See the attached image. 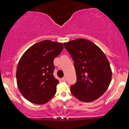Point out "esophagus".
I'll return each instance as SVG.
<instances>
[{
    "label": "esophagus",
    "instance_id": "1",
    "mask_svg": "<svg viewBox=\"0 0 129 129\" xmlns=\"http://www.w3.org/2000/svg\"><path fill=\"white\" fill-rule=\"evenodd\" d=\"M61 80H62V81H66V78H65V77H63V78H62Z\"/></svg>",
    "mask_w": 129,
    "mask_h": 129
}]
</instances>
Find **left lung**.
Segmentation results:
<instances>
[{
	"mask_svg": "<svg viewBox=\"0 0 129 129\" xmlns=\"http://www.w3.org/2000/svg\"><path fill=\"white\" fill-rule=\"evenodd\" d=\"M74 60L76 82L70 87L72 94L82 102H91L104 93L112 79L107 57L96 45L84 39L64 43Z\"/></svg>",
	"mask_w": 129,
	"mask_h": 129,
	"instance_id": "1",
	"label": "left lung"
}]
</instances>
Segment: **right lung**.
<instances>
[{"label": "right lung", "mask_w": 129, "mask_h": 129, "mask_svg": "<svg viewBox=\"0 0 129 129\" xmlns=\"http://www.w3.org/2000/svg\"><path fill=\"white\" fill-rule=\"evenodd\" d=\"M63 48L62 43L49 40L34 44L19 60L16 79L25 98L36 104H44L54 96L59 83L53 75V60Z\"/></svg>", "instance_id": "right-lung-1"}]
</instances>
